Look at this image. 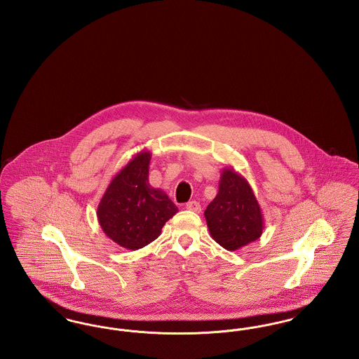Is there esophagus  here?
Returning <instances> with one entry per match:
<instances>
[{"instance_id":"34e87169","label":"esophagus","mask_w":359,"mask_h":359,"mask_svg":"<svg viewBox=\"0 0 359 359\" xmlns=\"http://www.w3.org/2000/svg\"><path fill=\"white\" fill-rule=\"evenodd\" d=\"M187 210L189 211H194V212H201L202 211V207L199 205V202H196V201H191V202H188Z\"/></svg>"}]
</instances>
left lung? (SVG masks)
<instances>
[{
  "label": "left lung",
  "instance_id": "left-lung-1",
  "mask_svg": "<svg viewBox=\"0 0 359 359\" xmlns=\"http://www.w3.org/2000/svg\"><path fill=\"white\" fill-rule=\"evenodd\" d=\"M205 222L212 239L234 252L255 242L264 230V217L248 180L233 168L221 173L219 191L207 205Z\"/></svg>",
  "mask_w": 359,
  "mask_h": 359
}]
</instances>
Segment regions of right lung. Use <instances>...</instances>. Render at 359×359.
<instances>
[{
    "label": "right lung",
    "mask_w": 359,
    "mask_h": 359,
    "mask_svg": "<svg viewBox=\"0 0 359 359\" xmlns=\"http://www.w3.org/2000/svg\"><path fill=\"white\" fill-rule=\"evenodd\" d=\"M152 154L141 151L121 170L106 188L97 217L103 233L129 250H137L161 234L177 212L168 195L149 184Z\"/></svg>",
    "instance_id": "add662e5"
}]
</instances>
